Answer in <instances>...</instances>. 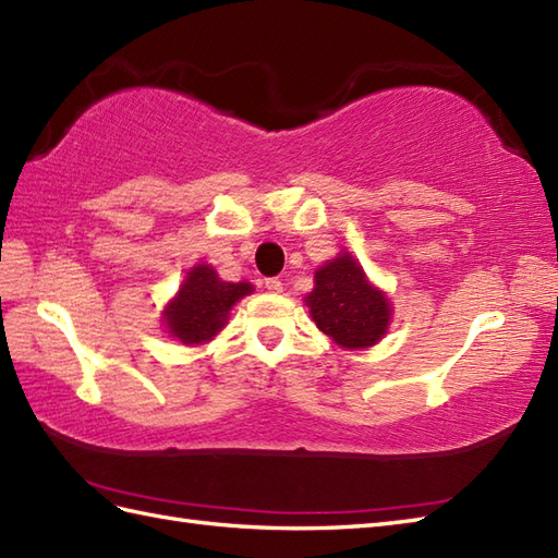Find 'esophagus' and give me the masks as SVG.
I'll return each mask as SVG.
<instances>
[{
  "label": "esophagus",
  "instance_id": "1",
  "mask_svg": "<svg viewBox=\"0 0 558 558\" xmlns=\"http://www.w3.org/2000/svg\"><path fill=\"white\" fill-rule=\"evenodd\" d=\"M266 290L268 292H274V294H278V292H282V282L278 280V278H266Z\"/></svg>",
  "mask_w": 558,
  "mask_h": 558
}]
</instances>
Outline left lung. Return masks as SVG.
<instances>
[{"mask_svg": "<svg viewBox=\"0 0 558 558\" xmlns=\"http://www.w3.org/2000/svg\"><path fill=\"white\" fill-rule=\"evenodd\" d=\"M306 306L318 330L344 349H366L390 326V300L373 288L356 258L344 252L316 270Z\"/></svg>", "mask_w": 558, "mask_h": 558, "instance_id": "1", "label": "left lung"}]
</instances>
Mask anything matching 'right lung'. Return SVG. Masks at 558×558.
I'll list each match as a JSON object with an SVG mask.
<instances>
[{
    "mask_svg": "<svg viewBox=\"0 0 558 558\" xmlns=\"http://www.w3.org/2000/svg\"><path fill=\"white\" fill-rule=\"evenodd\" d=\"M250 282H226L206 264L194 266L178 294L163 308L168 332L183 344L209 342L228 323L230 308L252 294Z\"/></svg>",
    "mask_w": 558,
    "mask_h": 558,
    "instance_id": "right-lung-1",
    "label": "right lung"
}]
</instances>
